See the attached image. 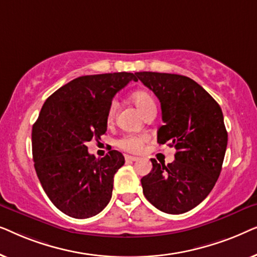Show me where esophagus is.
<instances>
[{
	"instance_id": "obj_1",
	"label": "esophagus",
	"mask_w": 257,
	"mask_h": 257,
	"mask_svg": "<svg viewBox=\"0 0 257 257\" xmlns=\"http://www.w3.org/2000/svg\"><path fill=\"white\" fill-rule=\"evenodd\" d=\"M125 160H126V163H132V161L138 160V158L133 157V156H127V154H126V156H125Z\"/></svg>"
}]
</instances>
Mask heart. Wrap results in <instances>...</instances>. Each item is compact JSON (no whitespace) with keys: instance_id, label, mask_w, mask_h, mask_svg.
<instances>
[{"instance_id":"1","label":"heart","mask_w":257,"mask_h":257,"mask_svg":"<svg viewBox=\"0 0 257 257\" xmlns=\"http://www.w3.org/2000/svg\"><path fill=\"white\" fill-rule=\"evenodd\" d=\"M131 99L144 115L149 113H156V101H154L153 97L151 96L149 92H146V91H137V92L132 93ZM115 108H117V103H115V101H112L107 110L108 122L113 120ZM147 140H149V138H147L146 135H133V133H127V135H124L121 138H119L115 144H117L119 149L127 151V152L136 153L139 152V151L143 149L144 144H145Z\"/></svg>"}]
</instances>
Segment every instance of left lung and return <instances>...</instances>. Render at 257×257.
<instances>
[{"instance_id": "left-lung-1", "label": "left lung", "mask_w": 257, "mask_h": 257, "mask_svg": "<svg viewBox=\"0 0 257 257\" xmlns=\"http://www.w3.org/2000/svg\"><path fill=\"white\" fill-rule=\"evenodd\" d=\"M160 100L158 143L174 146L173 163L158 164L142 179L145 198L161 212L182 214L202 202L221 173L228 135L220 105L186 76L136 72Z\"/></svg>"}]
</instances>
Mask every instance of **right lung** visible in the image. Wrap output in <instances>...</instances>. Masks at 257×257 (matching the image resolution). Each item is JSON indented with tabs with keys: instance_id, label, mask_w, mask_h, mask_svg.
I'll return each instance as SVG.
<instances>
[{
	"instance_id": "right-lung-1",
	"label": "right lung",
	"mask_w": 257,
	"mask_h": 257,
	"mask_svg": "<svg viewBox=\"0 0 257 257\" xmlns=\"http://www.w3.org/2000/svg\"><path fill=\"white\" fill-rule=\"evenodd\" d=\"M131 80H138L136 73L78 77L42 106L31 132L34 166L48 198L66 215L87 219L110 202L124 156L112 150L97 159L86 143L106 132L112 98Z\"/></svg>"
}]
</instances>
